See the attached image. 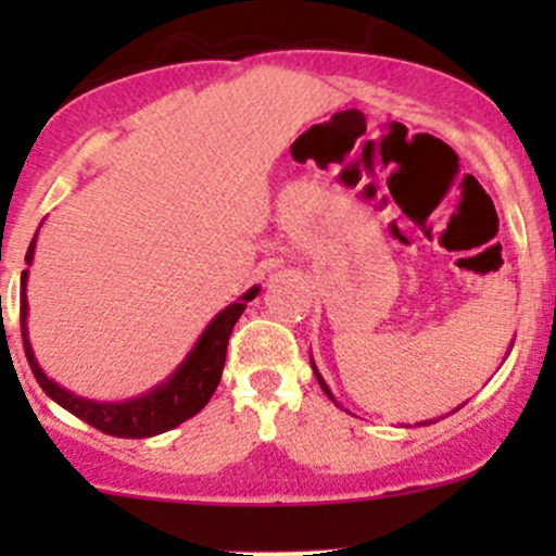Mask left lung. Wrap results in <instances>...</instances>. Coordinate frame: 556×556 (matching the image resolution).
<instances>
[{"mask_svg":"<svg viewBox=\"0 0 556 556\" xmlns=\"http://www.w3.org/2000/svg\"><path fill=\"white\" fill-rule=\"evenodd\" d=\"M311 366H314V374H316V379H318V384H321V389H324V392H327V397H329V400H334V394H331V392H329V387H327V384H324V379H321V374H318V371H316V363H314V358H311ZM334 402H337V400H334Z\"/></svg>","mask_w":556,"mask_h":556,"instance_id":"1","label":"left lung"}]
</instances>
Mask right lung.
<instances>
[{
  "label": "right lung",
  "mask_w": 556,
  "mask_h": 556,
  "mask_svg": "<svg viewBox=\"0 0 556 556\" xmlns=\"http://www.w3.org/2000/svg\"><path fill=\"white\" fill-rule=\"evenodd\" d=\"M34 248L36 238L30 240L28 253H25V264L30 266L34 261ZM25 285H28V269L21 274V331H23V348L25 358H28L30 371H34L38 387L52 397L56 405H62L65 410L86 420L93 429L110 433V437H123V439H146L164 433L175 426H180L182 420L193 418L198 410L206 407V402L212 400L214 389L219 387L222 368L227 361V342L232 334V327L238 324V318L245 311V303H251L258 295V287L242 295L238 303L227 305L222 314L212 318L203 334L198 337L195 348L190 350L188 358L180 363L175 374L169 376L164 384L151 389V392L140 394L136 400L125 402H93L78 394L67 392L65 387H60L56 381L49 379L41 371V366L36 363L34 350H30L28 340V298H25Z\"/></svg>",
  "instance_id": "obj_1"
}]
</instances>
